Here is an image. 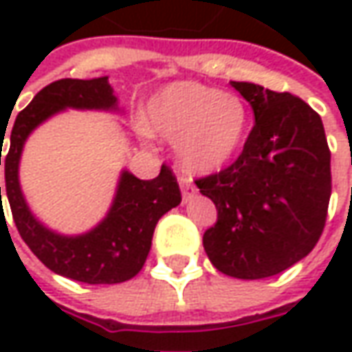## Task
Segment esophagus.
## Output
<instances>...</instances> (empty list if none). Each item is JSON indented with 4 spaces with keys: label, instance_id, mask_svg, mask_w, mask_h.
Segmentation results:
<instances>
[{
    "label": "esophagus",
    "instance_id": "esophagus-1",
    "mask_svg": "<svg viewBox=\"0 0 352 352\" xmlns=\"http://www.w3.org/2000/svg\"><path fill=\"white\" fill-rule=\"evenodd\" d=\"M178 180H180V188H182L184 199H188V197L194 194V186H192V182H190V178H186V176H180Z\"/></svg>",
    "mask_w": 352,
    "mask_h": 352
}]
</instances>
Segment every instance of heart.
<instances>
[{
    "instance_id": "1",
    "label": "heart",
    "mask_w": 352,
    "mask_h": 352,
    "mask_svg": "<svg viewBox=\"0 0 352 352\" xmlns=\"http://www.w3.org/2000/svg\"><path fill=\"white\" fill-rule=\"evenodd\" d=\"M250 113L236 94L199 82H174L151 98L144 125L176 141V153L192 172H213L243 148Z\"/></svg>"
}]
</instances>
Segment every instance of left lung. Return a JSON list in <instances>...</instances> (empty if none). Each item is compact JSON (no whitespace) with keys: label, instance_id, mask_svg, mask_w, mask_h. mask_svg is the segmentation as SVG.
<instances>
[{"label":"left lung","instance_id":"8db88e82","mask_svg":"<svg viewBox=\"0 0 352 352\" xmlns=\"http://www.w3.org/2000/svg\"><path fill=\"white\" fill-rule=\"evenodd\" d=\"M231 86L250 103L254 125L231 166L196 180L217 208L204 249L219 272L258 280L318 245L331 197V153L321 117L304 100L249 82Z\"/></svg>","mask_w":352,"mask_h":352}]
</instances>
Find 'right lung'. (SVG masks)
I'll return each mask as SVG.
<instances>
[{"label": "right lung", "mask_w": 352, "mask_h": 352, "mask_svg": "<svg viewBox=\"0 0 352 352\" xmlns=\"http://www.w3.org/2000/svg\"><path fill=\"white\" fill-rule=\"evenodd\" d=\"M66 107L117 109V98L107 76L94 80H56L41 89L17 116L3 158L11 215L21 239L52 272L86 284H119L139 274L153 245L158 219L182 201L180 188L166 164H162L160 174L153 180H139L125 170L119 178L113 206L98 227L78 236L58 235L47 229L34 219L23 197L19 160L31 131ZM1 139H6V133H1ZM1 146L3 141L0 164Z\"/></svg>", "instance_id": "add662e5"}]
</instances>
